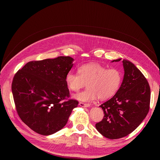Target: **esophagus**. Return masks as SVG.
Returning a JSON list of instances; mask_svg holds the SVG:
<instances>
[{"label":"esophagus","instance_id":"1","mask_svg":"<svg viewBox=\"0 0 160 160\" xmlns=\"http://www.w3.org/2000/svg\"><path fill=\"white\" fill-rule=\"evenodd\" d=\"M79 105L81 106V107H90L91 105L89 103H83V102H80L79 103Z\"/></svg>","mask_w":160,"mask_h":160}]
</instances>
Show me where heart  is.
<instances>
[{"label":"heart","mask_w":160,"mask_h":160,"mask_svg":"<svg viewBox=\"0 0 160 160\" xmlns=\"http://www.w3.org/2000/svg\"><path fill=\"white\" fill-rule=\"evenodd\" d=\"M66 83L72 91L88 88L74 95L77 99L90 101L97 98L106 99L116 93L122 81V74L115 68L108 69L99 64H88L80 67L78 73L69 71L65 77Z\"/></svg>","instance_id":"heart-1"}]
</instances>
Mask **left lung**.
Segmentation results:
<instances>
[{
  "mask_svg": "<svg viewBox=\"0 0 160 160\" xmlns=\"http://www.w3.org/2000/svg\"><path fill=\"white\" fill-rule=\"evenodd\" d=\"M122 62L125 71L122 83L112 98L100 105L104 116L95 124L98 132L111 139L133 132L149 110L151 92L146 78L132 62L125 59Z\"/></svg>",
  "mask_w": 160,
  "mask_h": 160,
  "instance_id": "8db88e82",
  "label": "left lung"
}]
</instances>
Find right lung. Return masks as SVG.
<instances>
[{
    "label": "right lung",
    "instance_id": "add662e5",
    "mask_svg": "<svg viewBox=\"0 0 160 160\" xmlns=\"http://www.w3.org/2000/svg\"><path fill=\"white\" fill-rule=\"evenodd\" d=\"M72 61L63 56L32 61L14 75L11 88L17 112L34 132L43 135L58 132L78 105V101L69 99L65 81Z\"/></svg>",
    "mask_w": 160,
    "mask_h": 160
}]
</instances>
